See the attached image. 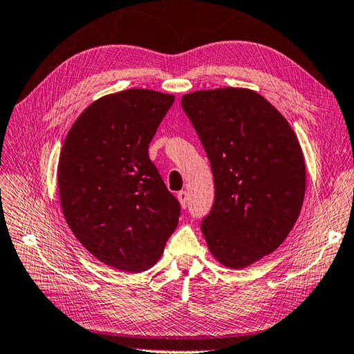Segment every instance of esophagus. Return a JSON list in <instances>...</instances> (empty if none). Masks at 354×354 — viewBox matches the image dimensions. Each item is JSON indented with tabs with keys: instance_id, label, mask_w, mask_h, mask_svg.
<instances>
[{
	"instance_id": "1",
	"label": "esophagus",
	"mask_w": 354,
	"mask_h": 354,
	"mask_svg": "<svg viewBox=\"0 0 354 354\" xmlns=\"http://www.w3.org/2000/svg\"><path fill=\"white\" fill-rule=\"evenodd\" d=\"M178 200H179L180 206H183L184 209H187V207H188L189 197H188V193H187L185 189H184V191H179V193H178Z\"/></svg>"
}]
</instances>
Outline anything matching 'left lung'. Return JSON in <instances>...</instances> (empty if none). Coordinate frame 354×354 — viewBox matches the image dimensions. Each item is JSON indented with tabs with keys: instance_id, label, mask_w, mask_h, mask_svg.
<instances>
[{
	"instance_id": "1",
	"label": "left lung",
	"mask_w": 354,
	"mask_h": 354,
	"mask_svg": "<svg viewBox=\"0 0 354 354\" xmlns=\"http://www.w3.org/2000/svg\"><path fill=\"white\" fill-rule=\"evenodd\" d=\"M180 104L215 180L201 231L222 266L245 268L276 250L298 219L306 193L299 142L286 118L248 88L198 90Z\"/></svg>"
}]
</instances>
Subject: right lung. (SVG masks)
Wrapping results in <instances>:
<instances>
[{"label": "right lung", "instance_id": "obj_1", "mask_svg": "<svg viewBox=\"0 0 354 354\" xmlns=\"http://www.w3.org/2000/svg\"><path fill=\"white\" fill-rule=\"evenodd\" d=\"M175 96L147 88L97 99L71 127L57 185L69 228L90 254L121 271L153 267L180 205L148 156Z\"/></svg>", "mask_w": 354, "mask_h": 354}]
</instances>
